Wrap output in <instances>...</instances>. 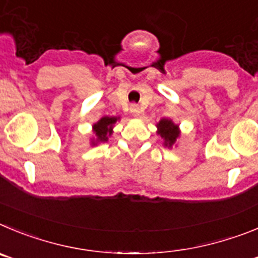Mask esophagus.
<instances>
[{
  "label": "esophagus",
  "mask_w": 258,
  "mask_h": 258,
  "mask_svg": "<svg viewBox=\"0 0 258 258\" xmlns=\"http://www.w3.org/2000/svg\"><path fill=\"white\" fill-rule=\"evenodd\" d=\"M130 112L134 115L140 114V108H139L138 104H131V105H130Z\"/></svg>",
  "instance_id": "obj_1"
}]
</instances>
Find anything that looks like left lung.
Returning a JSON list of instances; mask_svg holds the SVG:
<instances>
[{
    "label": "left lung",
    "instance_id": "left-lung-1",
    "mask_svg": "<svg viewBox=\"0 0 258 258\" xmlns=\"http://www.w3.org/2000/svg\"><path fill=\"white\" fill-rule=\"evenodd\" d=\"M158 127H159L158 134L161 135L162 138L164 139L166 146H171L172 144H175L176 139L178 138V131L176 124H173L172 122L168 119H162L161 122L158 123Z\"/></svg>",
    "mask_w": 258,
    "mask_h": 258
}]
</instances>
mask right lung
Returning a JSON list of instances; mask_svg holds the SVG:
<instances>
[{"label":"right lung","mask_w":258,"mask_h":258,"mask_svg":"<svg viewBox=\"0 0 258 258\" xmlns=\"http://www.w3.org/2000/svg\"><path fill=\"white\" fill-rule=\"evenodd\" d=\"M118 118L114 117H104L101 118L96 124H94L95 134L100 141L108 140V135H112V127L115 123Z\"/></svg>","instance_id":"right-lung-1"}]
</instances>
